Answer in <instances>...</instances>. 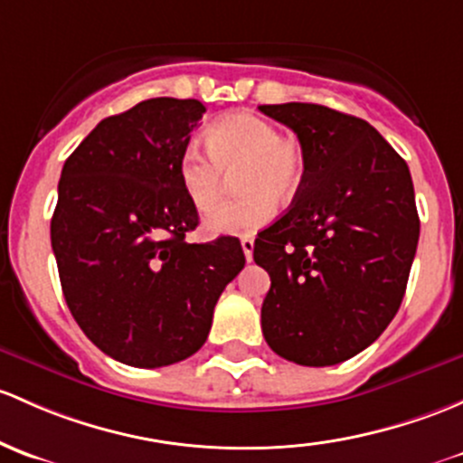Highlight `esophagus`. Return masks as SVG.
Masks as SVG:
<instances>
[{
    "mask_svg": "<svg viewBox=\"0 0 463 463\" xmlns=\"http://www.w3.org/2000/svg\"><path fill=\"white\" fill-rule=\"evenodd\" d=\"M241 248H244V255L248 261H252V248H255V240L250 235L241 237Z\"/></svg>",
    "mask_w": 463,
    "mask_h": 463,
    "instance_id": "esophagus-1",
    "label": "esophagus"
}]
</instances>
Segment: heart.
<instances>
[{
  "label": "heart",
  "mask_w": 463,
  "mask_h": 463,
  "mask_svg": "<svg viewBox=\"0 0 463 463\" xmlns=\"http://www.w3.org/2000/svg\"><path fill=\"white\" fill-rule=\"evenodd\" d=\"M208 150L188 144L179 157V179L199 211H211L226 191L228 175L237 173L241 197L222 203L206 219L208 231H257L275 215V202L290 203L306 182V159L295 139L281 137L266 117L237 113L208 128Z\"/></svg>",
  "instance_id": "b5f03b06"
}]
</instances>
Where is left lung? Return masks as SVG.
<instances>
[{
    "mask_svg": "<svg viewBox=\"0 0 463 463\" xmlns=\"http://www.w3.org/2000/svg\"><path fill=\"white\" fill-rule=\"evenodd\" d=\"M306 159L293 206L255 240L270 275L261 330L279 357L335 366L368 348L402 306L420 241L411 170L359 117L319 104L260 106Z\"/></svg>",
    "mask_w": 463,
    "mask_h": 463,
    "instance_id": "obj_1",
    "label": "left lung"
}]
</instances>
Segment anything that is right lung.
<instances>
[{
    "label": "right lung",
    "instance_id": "add662e5",
    "mask_svg": "<svg viewBox=\"0 0 463 463\" xmlns=\"http://www.w3.org/2000/svg\"><path fill=\"white\" fill-rule=\"evenodd\" d=\"M202 101L155 97L101 119L61 168L51 244L61 290L101 353L135 368L191 357L244 269L237 237L191 244L197 208L179 157Z\"/></svg>",
    "mask_w": 463,
    "mask_h": 463
}]
</instances>
